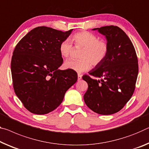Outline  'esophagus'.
<instances>
[{
	"instance_id": "obj_1",
	"label": "esophagus",
	"mask_w": 149,
	"mask_h": 149,
	"mask_svg": "<svg viewBox=\"0 0 149 149\" xmlns=\"http://www.w3.org/2000/svg\"><path fill=\"white\" fill-rule=\"evenodd\" d=\"M81 77H82V75L81 74H77V79L80 80V79H81Z\"/></svg>"
}]
</instances>
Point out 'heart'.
I'll return each instance as SVG.
<instances>
[{
    "instance_id": "obj_1",
    "label": "heart",
    "mask_w": 149,
    "mask_h": 149,
    "mask_svg": "<svg viewBox=\"0 0 149 149\" xmlns=\"http://www.w3.org/2000/svg\"><path fill=\"white\" fill-rule=\"evenodd\" d=\"M71 40L76 48H82L79 60H70L65 63L66 69L81 73L89 70L92 66L96 67L105 60L109 51L107 41L100 39L97 36L87 31L75 33L71 36ZM59 51L63 58H68L72 55L73 46L71 42L65 40L61 42Z\"/></svg>"
}]
</instances>
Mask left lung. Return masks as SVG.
<instances>
[{
  "label": "left lung",
  "mask_w": 149,
  "mask_h": 149,
  "mask_svg": "<svg viewBox=\"0 0 149 149\" xmlns=\"http://www.w3.org/2000/svg\"><path fill=\"white\" fill-rule=\"evenodd\" d=\"M93 30L106 36L109 51L100 65L82 77L88 84L84 99L93 111L111 115L123 108L134 93L139 72L137 56L131 40L119 27L111 25Z\"/></svg>",
  "instance_id": "8db88e82"
}]
</instances>
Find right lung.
<instances>
[{
  "label": "right lung",
  "instance_id": "add662e5",
  "mask_svg": "<svg viewBox=\"0 0 149 149\" xmlns=\"http://www.w3.org/2000/svg\"><path fill=\"white\" fill-rule=\"evenodd\" d=\"M72 30L38 26L15 46L10 63L13 88L30 112L44 115L52 111L77 81L76 72L58 70L63 63L59 46Z\"/></svg>",
  "mask_w": 149,
  "mask_h": 149
}]
</instances>
